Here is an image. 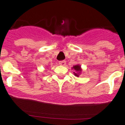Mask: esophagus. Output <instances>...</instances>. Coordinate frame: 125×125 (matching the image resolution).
I'll list each match as a JSON object with an SVG mask.
<instances>
[{"label":"esophagus","instance_id":"34e87169","mask_svg":"<svg viewBox=\"0 0 125 125\" xmlns=\"http://www.w3.org/2000/svg\"><path fill=\"white\" fill-rule=\"evenodd\" d=\"M59 63L62 66H65L66 65V61L65 60H62V61H60L59 62Z\"/></svg>","mask_w":125,"mask_h":125}]
</instances>
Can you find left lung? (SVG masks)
<instances>
[{"label": "left lung", "instance_id": "1", "mask_svg": "<svg viewBox=\"0 0 125 125\" xmlns=\"http://www.w3.org/2000/svg\"><path fill=\"white\" fill-rule=\"evenodd\" d=\"M72 69H74L76 72H78V73H74V74L76 76L78 77L79 75H80V73H81V66H80V65H74V66H73Z\"/></svg>", "mask_w": 125, "mask_h": 125}]
</instances>
